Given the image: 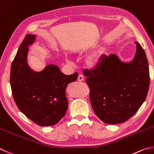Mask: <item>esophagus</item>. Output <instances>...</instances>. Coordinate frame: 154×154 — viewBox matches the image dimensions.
Returning a JSON list of instances; mask_svg holds the SVG:
<instances>
[{"label":"esophagus","instance_id":"34e87169","mask_svg":"<svg viewBox=\"0 0 154 154\" xmlns=\"http://www.w3.org/2000/svg\"><path fill=\"white\" fill-rule=\"evenodd\" d=\"M78 80L80 81V82H82V81L84 80V76L82 74H79V76L78 77Z\"/></svg>","mask_w":154,"mask_h":154}]
</instances>
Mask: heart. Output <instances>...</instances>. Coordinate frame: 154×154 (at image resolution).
<instances>
[{
	"label": "heart",
	"instance_id": "heart-1",
	"mask_svg": "<svg viewBox=\"0 0 154 154\" xmlns=\"http://www.w3.org/2000/svg\"><path fill=\"white\" fill-rule=\"evenodd\" d=\"M99 62L100 58L97 56H92L91 57H89L88 61H87V63H88L90 67H95L99 63Z\"/></svg>",
	"mask_w": 154,
	"mask_h": 154
}]
</instances>
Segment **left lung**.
<instances>
[{
	"label": "left lung",
	"mask_w": 154,
	"mask_h": 154,
	"mask_svg": "<svg viewBox=\"0 0 154 154\" xmlns=\"http://www.w3.org/2000/svg\"><path fill=\"white\" fill-rule=\"evenodd\" d=\"M135 43L132 62H121L115 54L104 55L95 68L84 70L92 109L106 124L125 122L146 98L150 81L148 62L141 45Z\"/></svg>",
	"instance_id": "8db88e82"
}]
</instances>
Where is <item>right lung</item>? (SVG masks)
Returning <instances> with one entry per match:
<instances>
[{
	"label": "right lung",
	"instance_id": "add662e5",
	"mask_svg": "<svg viewBox=\"0 0 154 154\" xmlns=\"http://www.w3.org/2000/svg\"><path fill=\"white\" fill-rule=\"evenodd\" d=\"M35 40V35L27 34L20 45L11 68V87L21 112L39 126H51L64 117L68 106L66 88L78 74L65 75L54 64L42 72L31 69L27 62L28 45Z\"/></svg>",
	"mask_w": 154,
	"mask_h": 154
}]
</instances>
